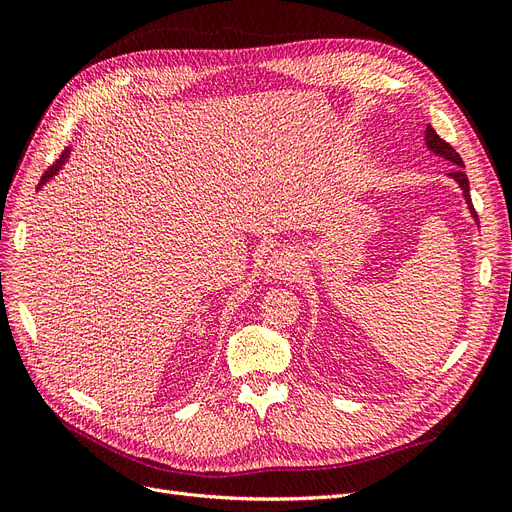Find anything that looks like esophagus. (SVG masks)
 <instances>
[{"label": "esophagus", "instance_id": "34e87169", "mask_svg": "<svg viewBox=\"0 0 512 512\" xmlns=\"http://www.w3.org/2000/svg\"><path fill=\"white\" fill-rule=\"evenodd\" d=\"M297 273H299V262L288 252L273 254L265 265V275L269 280H290V277H294Z\"/></svg>", "mask_w": 512, "mask_h": 512}]
</instances>
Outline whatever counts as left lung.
Returning a JSON list of instances; mask_svg holds the SVG:
<instances>
[{
	"mask_svg": "<svg viewBox=\"0 0 512 512\" xmlns=\"http://www.w3.org/2000/svg\"><path fill=\"white\" fill-rule=\"evenodd\" d=\"M425 145L433 153V156H438V158H442V160L457 166L455 170H451V173H446V177H451L453 181H457V185H459L461 192H463V198H466V205L470 209V215L474 218V222H478V215L474 211L472 198H470V181H468V175L463 173V160L459 158V153L451 145H448L446 141H442V138L436 134V130H433L431 126L425 128Z\"/></svg>",
	"mask_w": 512,
	"mask_h": 512,
	"instance_id": "1",
	"label": "left lung"
}]
</instances>
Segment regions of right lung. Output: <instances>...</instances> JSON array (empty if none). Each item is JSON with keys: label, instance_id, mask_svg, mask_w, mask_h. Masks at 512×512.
Segmentation results:
<instances>
[{"label": "right lung", "instance_id": "add662e5", "mask_svg": "<svg viewBox=\"0 0 512 512\" xmlns=\"http://www.w3.org/2000/svg\"><path fill=\"white\" fill-rule=\"evenodd\" d=\"M70 151H72V149L68 147L64 153H61V158H59V160H57L49 170H46V173H44V175H42V179H40V183H38V190L42 188V185H46V181H51V179L59 173L61 168H64V164H66V162H68V158H70Z\"/></svg>", "mask_w": 512, "mask_h": 512}]
</instances>
